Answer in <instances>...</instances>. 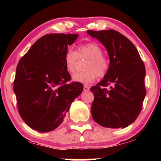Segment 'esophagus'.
Segmentation results:
<instances>
[{"mask_svg": "<svg viewBox=\"0 0 161 161\" xmlns=\"http://www.w3.org/2000/svg\"><path fill=\"white\" fill-rule=\"evenodd\" d=\"M83 89H84V92H88L89 90V86L86 85H84Z\"/></svg>", "mask_w": 161, "mask_h": 161, "instance_id": "esophagus-1", "label": "esophagus"}]
</instances>
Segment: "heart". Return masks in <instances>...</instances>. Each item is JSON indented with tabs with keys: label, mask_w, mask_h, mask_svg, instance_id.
I'll list each match as a JSON object with an SVG mask.
<instances>
[{
	"label": "heart",
	"mask_w": 161,
	"mask_h": 161,
	"mask_svg": "<svg viewBox=\"0 0 161 161\" xmlns=\"http://www.w3.org/2000/svg\"><path fill=\"white\" fill-rule=\"evenodd\" d=\"M102 49L95 42H89L78 46L77 51L69 49L64 57V65L69 73L75 72L78 59H86L83 72H77L72 76V80L75 82L89 84L93 82L97 76L102 77L107 74L109 61L102 54Z\"/></svg>",
	"instance_id": "1"
}]
</instances>
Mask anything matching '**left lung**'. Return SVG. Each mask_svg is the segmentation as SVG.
<instances>
[{
	"instance_id": "8db88e82",
	"label": "left lung",
	"mask_w": 161,
	"mask_h": 161,
	"mask_svg": "<svg viewBox=\"0 0 161 161\" xmlns=\"http://www.w3.org/2000/svg\"><path fill=\"white\" fill-rule=\"evenodd\" d=\"M86 32L102 43L110 60L104 77L90 89L94 96L92 118L102 126L124 129L135 121L142 108L146 94L145 65L134 45L118 31ZM108 85L109 90L105 88Z\"/></svg>"
}]
</instances>
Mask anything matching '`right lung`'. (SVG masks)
Instances as JSON below:
<instances>
[{"mask_svg":"<svg viewBox=\"0 0 161 161\" xmlns=\"http://www.w3.org/2000/svg\"><path fill=\"white\" fill-rule=\"evenodd\" d=\"M77 34H47L37 40L19 61L13 90L19 114L40 132L51 131L64 121L83 84L71 80L64 57Z\"/></svg>","mask_w":161,"mask_h":161,"instance_id":"right-lung-1","label":"right lung"}]
</instances>
